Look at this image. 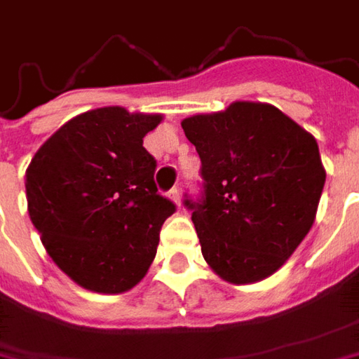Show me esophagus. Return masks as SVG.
<instances>
[{
    "mask_svg": "<svg viewBox=\"0 0 359 359\" xmlns=\"http://www.w3.org/2000/svg\"><path fill=\"white\" fill-rule=\"evenodd\" d=\"M168 196H170V201H172L175 205H179L180 207V191L179 189H172V191L168 193Z\"/></svg>",
    "mask_w": 359,
    "mask_h": 359,
    "instance_id": "1",
    "label": "esophagus"
}]
</instances>
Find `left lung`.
Returning <instances> with one entry per match:
<instances>
[{
  "label": "left lung",
  "mask_w": 359,
  "mask_h": 359,
  "mask_svg": "<svg viewBox=\"0 0 359 359\" xmlns=\"http://www.w3.org/2000/svg\"><path fill=\"white\" fill-rule=\"evenodd\" d=\"M180 126L203 164V201L184 205L205 261L235 285L273 275L316 221L325 184L316 138L263 102H233Z\"/></svg>",
  "instance_id": "1"
}]
</instances>
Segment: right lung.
<instances>
[{
    "label": "right lung",
    "mask_w": 359,
    "mask_h": 359,
    "mask_svg": "<svg viewBox=\"0 0 359 359\" xmlns=\"http://www.w3.org/2000/svg\"><path fill=\"white\" fill-rule=\"evenodd\" d=\"M161 120L122 106L88 110L55 130L25 170L29 219L80 287L124 293L149 271L161 226L175 212L142 147Z\"/></svg>",
    "instance_id": "obj_1"
}]
</instances>
